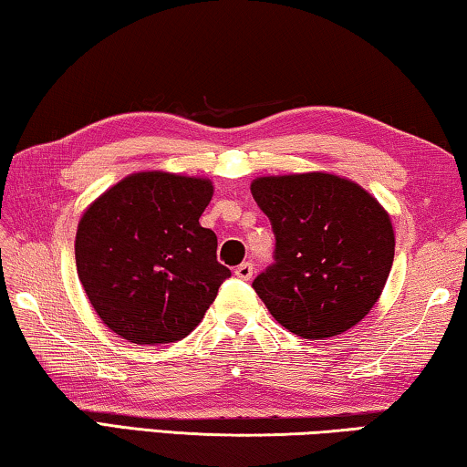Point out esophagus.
Returning <instances> with one entry per match:
<instances>
[{
	"instance_id": "esophagus-1",
	"label": "esophagus",
	"mask_w": 467,
	"mask_h": 467,
	"mask_svg": "<svg viewBox=\"0 0 467 467\" xmlns=\"http://www.w3.org/2000/svg\"><path fill=\"white\" fill-rule=\"evenodd\" d=\"M235 275H238L240 279H250L253 277V274H254V265L253 263H242V265H238V267H235V271H234Z\"/></svg>"
}]
</instances>
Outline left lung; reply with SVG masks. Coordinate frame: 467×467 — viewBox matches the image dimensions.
Here are the masks:
<instances>
[{
    "label": "left lung",
    "instance_id": "1",
    "mask_svg": "<svg viewBox=\"0 0 467 467\" xmlns=\"http://www.w3.org/2000/svg\"><path fill=\"white\" fill-rule=\"evenodd\" d=\"M250 192L275 234V263L253 288L277 324L306 340L357 326L378 303L394 261L384 206L332 173L256 177Z\"/></svg>",
    "mask_w": 467,
    "mask_h": 467
}]
</instances>
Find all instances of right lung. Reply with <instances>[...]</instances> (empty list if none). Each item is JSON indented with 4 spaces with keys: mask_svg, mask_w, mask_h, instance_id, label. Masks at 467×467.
Here are the masks:
<instances>
[{
    "mask_svg": "<svg viewBox=\"0 0 467 467\" xmlns=\"http://www.w3.org/2000/svg\"><path fill=\"white\" fill-rule=\"evenodd\" d=\"M213 198L204 177L143 171L88 206L77 227V274L106 327L135 344L188 336L232 275L217 235L200 225Z\"/></svg>",
    "mask_w": 467,
    "mask_h": 467,
    "instance_id": "obj_1",
    "label": "right lung"
}]
</instances>
